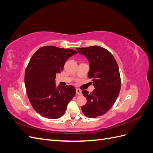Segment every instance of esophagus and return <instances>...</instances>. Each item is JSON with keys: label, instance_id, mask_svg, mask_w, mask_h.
<instances>
[{"label": "esophagus", "instance_id": "1", "mask_svg": "<svg viewBox=\"0 0 153 153\" xmlns=\"http://www.w3.org/2000/svg\"><path fill=\"white\" fill-rule=\"evenodd\" d=\"M76 93L77 95H80L82 94V91L80 90L79 89H76Z\"/></svg>", "mask_w": 153, "mask_h": 153}]
</instances>
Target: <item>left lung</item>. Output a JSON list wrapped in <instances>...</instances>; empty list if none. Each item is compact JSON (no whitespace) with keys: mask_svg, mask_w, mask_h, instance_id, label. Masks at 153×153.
I'll return each instance as SVG.
<instances>
[{"mask_svg":"<svg viewBox=\"0 0 153 153\" xmlns=\"http://www.w3.org/2000/svg\"><path fill=\"white\" fill-rule=\"evenodd\" d=\"M76 50L88 59V76L92 78L95 88L90 93L82 91L87 103L82 106V111L85 116L96 118L107 112L117 98L121 90L119 67L112 54L99 46L76 48Z\"/></svg>","mask_w":153,"mask_h":153,"instance_id":"left-lung-1","label":"left lung"}]
</instances>
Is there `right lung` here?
<instances>
[{
	"label": "right lung",
	"mask_w": 153,
	"mask_h": 153,
	"mask_svg": "<svg viewBox=\"0 0 153 153\" xmlns=\"http://www.w3.org/2000/svg\"><path fill=\"white\" fill-rule=\"evenodd\" d=\"M76 50L47 46L32 55L25 73L26 91L32 107L43 117L55 119L62 117L76 94L73 85L55 84L67 60Z\"/></svg>",
	"instance_id": "right-lung-1"
}]
</instances>
